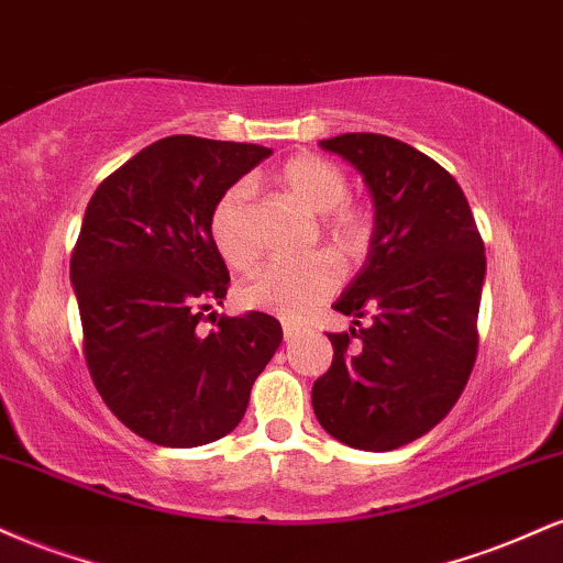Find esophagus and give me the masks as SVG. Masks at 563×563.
I'll use <instances>...</instances> for the list:
<instances>
[{
    "instance_id": "obj_1",
    "label": "esophagus",
    "mask_w": 563,
    "mask_h": 563,
    "mask_svg": "<svg viewBox=\"0 0 563 563\" xmlns=\"http://www.w3.org/2000/svg\"><path fill=\"white\" fill-rule=\"evenodd\" d=\"M299 333L301 328L296 325V322H283V335H286V341H294Z\"/></svg>"
}]
</instances>
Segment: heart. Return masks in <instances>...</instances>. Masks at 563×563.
<instances>
[{
	"label": "heart",
	"instance_id": "heart-1",
	"mask_svg": "<svg viewBox=\"0 0 563 563\" xmlns=\"http://www.w3.org/2000/svg\"><path fill=\"white\" fill-rule=\"evenodd\" d=\"M275 183L303 209L320 214V235L339 254H363L371 241V214L363 206L346 200L349 179L341 166L314 153H296L277 166ZM209 235L232 269H249L256 262L260 243L254 232V187L235 183L217 198L209 214ZM335 286L339 267L331 256L312 254L303 260L264 264L243 283L241 299L283 320H301L325 301Z\"/></svg>",
	"mask_w": 563,
	"mask_h": 563
}]
</instances>
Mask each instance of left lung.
<instances>
[{"label":"left lung","mask_w":563,"mask_h":563,"mask_svg":"<svg viewBox=\"0 0 563 563\" xmlns=\"http://www.w3.org/2000/svg\"><path fill=\"white\" fill-rule=\"evenodd\" d=\"M320 147L363 174L376 228L365 267L333 303L357 328L328 333L333 363L312 386L314 416L349 448L397 450L434 429L466 389L484 241L455 177L407 142L352 132Z\"/></svg>","instance_id":"left-lung-1"}]
</instances>
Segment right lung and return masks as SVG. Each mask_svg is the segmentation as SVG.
<instances>
[{
	"instance_id": "add662e5",
	"label": "right lung",
	"mask_w": 563,
	"mask_h": 563,
	"mask_svg": "<svg viewBox=\"0 0 563 563\" xmlns=\"http://www.w3.org/2000/svg\"><path fill=\"white\" fill-rule=\"evenodd\" d=\"M269 147L174 134L119 166L95 190L70 254L84 360L102 402L164 448L230 434L251 386L283 341L264 312L224 318L230 273L209 235L217 198ZM218 328L200 336L197 322Z\"/></svg>"
}]
</instances>
